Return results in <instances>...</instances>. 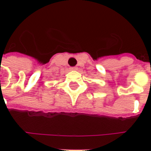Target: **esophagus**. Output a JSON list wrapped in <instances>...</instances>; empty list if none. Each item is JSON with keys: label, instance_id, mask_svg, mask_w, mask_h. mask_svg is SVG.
<instances>
[{"label": "esophagus", "instance_id": "esophagus-1", "mask_svg": "<svg viewBox=\"0 0 151 151\" xmlns=\"http://www.w3.org/2000/svg\"><path fill=\"white\" fill-rule=\"evenodd\" d=\"M70 69H71V70H77V69H78V68H77V67H71V68H70Z\"/></svg>", "mask_w": 151, "mask_h": 151}]
</instances>
